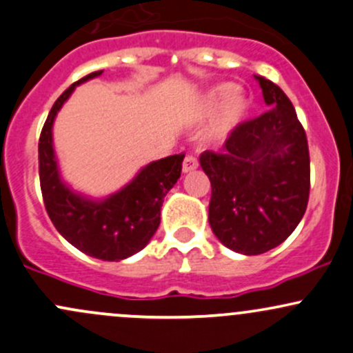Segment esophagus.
<instances>
[{"label": "esophagus", "mask_w": 353, "mask_h": 353, "mask_svg": "<svg viewBox=\"0 0 353 353\" xmlns=\"http://www.w3.org/2000/svg\"><path fill=\"white\" fill-rule=\"evenodd\" d=\"M196 167H198V161H196L194 155H186L184 157V162H183V172H191V170H194Z\"/></svg>", "instance_id": "1"}]
</instances>
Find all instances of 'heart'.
I'll return each mask as SVG.
<instances>
[{
  "mask_svg": "<svg viewBox=\"0 0 353 353\" xmlns=\"http://www.w3.org/2000/svg\"><path fill=\"white\" fill-rule=\"evenodd\" d=\"M201 106L205 113L220 108L208 128V140L213 143H223L245 120L250 105L242 91L235 89L233 84H218L203 96Z\"/></svg>",
  "mask_w": 353,
  "mask_h": 353,
  "instance_id": "1",
  "label": "heart"
}]
</instances>
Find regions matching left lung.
I'll list each match as a JSON object with an SVG mask.
<instances>
[{
  "label": "left lung",
  "mask_w": 353,
  "mask_h": 353,
  "mask_svg": "<svg viewBox=\"0 0 353 353\" xmlns=\"http://www.w3.org/2000/svg\"><path fill=\"white\" fill-rule=\"evenodd\" d=\"M255 79L270 110L240 123L220 152L199 157L211 181V230L225 247L243 255L283 243L310 198V150L294 106L272 81Z\"/></svg>",
  "instance_id": "8db88e82"
}]
</instances>
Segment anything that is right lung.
<instances>
[{
  "label": "right lung",
  "instance_id": "right-lung-1",
  "mask_svg": "<svg viewBox=\"0 0 353 353\" xmlns=\"http://www.w3.org/2000/svg\"><path fill=\"white\" fill-rule=\"evenodd\" d=\"M103 70L88 74L69 86L52 106L39 140V174L43 203L52 223L77 250L89 257L118 262L142 250L161 223L167 192L181 177L184 155H169L140 169L132 183L105 199L74 192L59 174L52 127L72 91Z\"/></svg>",
  "mask_w": 353,
  "mask_h": 353
}]
</instances>
